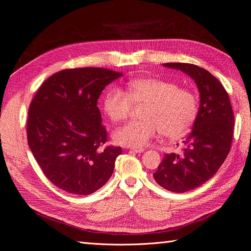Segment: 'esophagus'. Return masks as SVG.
<instances>
[{"label":"esophagus","instance_id":"esophagus-1","mask_svg":"<svg viewBox=\"0 0 251 251\" xmlns=\"http://www.w3.org/2000/svg\"><path fill=\"white\" fill-rule=\"evenodd\" d=\"M130 150L132 151H134V153H143L144 151V149L143 148H130Z\"/></svg>","mask_w":251,"mask_h":251}]
</instances>
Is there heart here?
I'll return each instance as SVG.
<instances>
[{"label":"heart","mask_w":251,"mask_h":251,"mask_svg":"<svg viewBox=\"0 0 251 251\" xmlns=\"http://www.w3.org/2000/svg\"><path fill=\"white\" fill-rule=\"evenodd\" d=\"M132 104H146L142 120L131 121L114 133L120 146L144 147L159 132L169 139L181 138L198 115V101L191 91L158 78L133 79L127 82L126 93L110 89L103 96L102 109L113 123H121L130 115Z\"/></svg>","instance_id":"b5f03b06"}]
</instances>
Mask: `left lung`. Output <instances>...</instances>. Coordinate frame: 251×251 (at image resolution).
Segmentation results:
<instances>
[{"instance_id": "obj_1", "label": "left lung", "mask_w": 251, "mask_h": 251, "mask_svg": "<svg viewBox=\"0 0 251 251\" xmlns=\"http://www.w3.org/2000/svg\"><path fill=\"white\" fill-rule=\"evenodd\" d=\"M191 76L200 92V108L192 132L182 142L180 154H165L154 179L163 188L185 193L208 181L228 155L234 116L228 93L214 75L185 63H166Z\"/></svg>"}]
</instances>
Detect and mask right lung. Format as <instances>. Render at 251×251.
<instances>
[{"instance_id":"right-lung-1","label":"right lung","mask_w":251,"mask_h":251,"mask_svg":"<svg viewBox=\"0 0 251 251\" xmlns=\"http://www.w3.org/2000/svg\"><path fill=\"white\" fill-rule=\"evenodd\" d=\"M123 73L104 68L65 69L43 82L30 103L27 140L45 176L58 188L90 195L112 176L120 147H105L97 100Z\"/></svg>"}]
</instances>
